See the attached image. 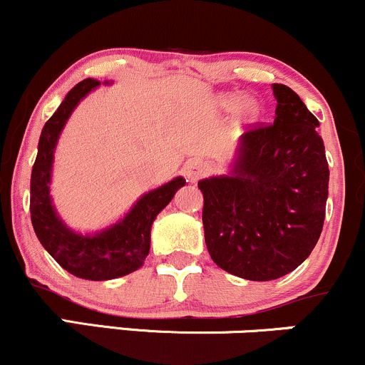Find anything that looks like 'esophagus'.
<instances>
[{
	"label": "esophagus",
	"instance_id": "1",
	"mask_svg": "<svg viewBox=\"0 0 365 365\" xmlns=\"http://www.w3.org/2000/svg\"><path fill=\"white\" fill-rule=\"evenodd\" d=\"M207 171V163H204L202 159H190V161H187L185 165V177L188 178V182L195 183L197 180L202 177L204 173Z\"/></svg>",
	"mask_w": 365,
	"mask_h": 365
}]
</instances>
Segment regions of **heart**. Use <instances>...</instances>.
Returning a JSON list of instances; mask_svg holds the SVG:
<instances>
[{
	"label": "heart",
	"instance_id": "obj_1",
	"mask_svg": "<svg viewBox=\"0 0 365 365\" xmlns=\"http://www.w3.org/2000/svg\"><path fill=\"white\" fill-rule=\"evenodd\" d=\"M216 104L221 111H235L238 108V116L242 121H255L261 115V104L254 98H244L240 92H223L216 98Z\"/></svg>",
	"mask_w": 365,
	"mask_h": 365
}]
</instances>
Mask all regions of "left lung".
Returning a JSON list of instances; mask_svg holds the SVG:
<instances>
[{"instance_id": "1", "label": "left lung", "mask_w": 365, "mask_h": 365, "mask_svg": "<svg viewBox=\"0 0 365 365\" xmlns=\"http://www.w3.org/2000/svg\"><path fill=\"white\" fill-rule=\"evenodd\" d=\"M274 121L237 142L228 173L199 182L207 252L250 282L292 273L316 247L324 223L329 168L316 116L273 83Z\"/></svg>"}]
</instances>
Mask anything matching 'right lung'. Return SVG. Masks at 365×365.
<instances>
[{
	"instance_id": "1",
	"label": "right lung",
	"mask_w": 365,
	"mask_h": 365,
	"mask_svg": "<svg viewBox=\"0 0 365 365\" xmlns=\"http://www.w3.org/2000/svg\"><path fill=\"white\" fill-rule=\"evenodd\" d=\"M99 86V81L86 78L65 96L41 132L31 177V217L37 238L63 269L91 282L115 279L139 269L150 249V226L178 188L185 185V178L175 177L168 183L145 192L127 215L94 233L75 232L61 220L51 197L54 150L75 108Z\"/></svg>"
}]
</instances>
